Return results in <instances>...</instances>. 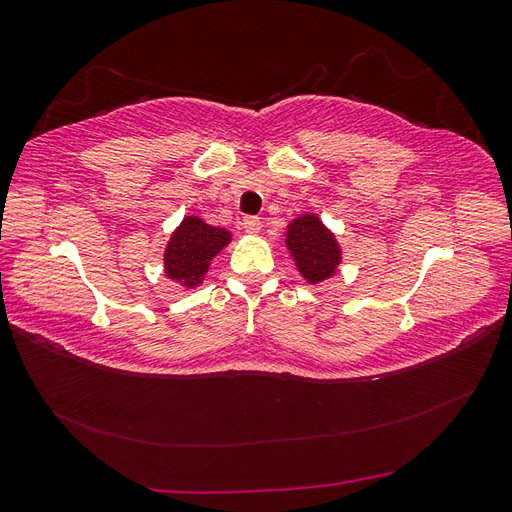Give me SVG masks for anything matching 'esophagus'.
<instances>
[{
    "label": "esophagus",
    "instance_id": "obj_1",
    "mask_svg": "<svg viewBox=\"0 0 512 512\" xmlns=\"http://www.w3.org/2000/svg\"><path fill=\"white\" fill-rule=\"evenodd\" d=\"M241 226H243V230L247 232V235H258L260 228H262V222H260V218H245L241 222Z\"/></svg>",
    "mask_w": 512,
    "mask_h": 512
}]
</instances>
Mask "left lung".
Instances as JSON below:
<instances>
[{
    "mask_svg": "<svg viewBox=\"0 0 512 512\" xmlns=\"http://www.w3.org/2000/svg\"><path fill=\"white\" fill-rule=\"evenodd\" d=\"M284 243L294 260V267L312 286L337 275L344 260L342 245H339L335 232L320 220L318 213H303L294 218L284 230Z\"/></svg>",
    "mask_w": 512,
    "mask_h": 512,
    "instance_id": "1",
    "label": "left lung"
}]
</instances>
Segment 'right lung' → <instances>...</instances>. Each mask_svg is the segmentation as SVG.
<instances>
[{
	"mask_svg": "<svg viewBox=\"0 0 512 512\" xmlns=\"http://www.w3.org/2000/svg\"><path fill=\"white\" fill-rule=\"evenodd\" d=\"M232 241V232L211 226L198 215H185L170 232L164 247V275L183 290L198 288L205 282L211 260Z\"/></svg>",
	"mask_w": 512,
	"mask_h": 512,
	"instance_id": "right-lung-1",
	"label": "right lung"
}]
</instances>
